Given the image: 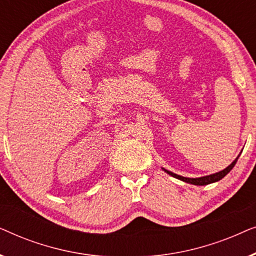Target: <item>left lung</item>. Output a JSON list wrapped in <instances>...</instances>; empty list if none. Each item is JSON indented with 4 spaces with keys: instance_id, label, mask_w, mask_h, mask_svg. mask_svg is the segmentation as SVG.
<instances>
[{
    "instance_id": "left-lung-1",
    "label": "left lung",
    "mask_w": 256,
    "mask_h": 256,
    "mask_svg": "<svg viewBox=\"0 0 256 256\" xmlns=\"http://www.w3.org/2000/svg\"><path fill=\"white\" fill-rule=\"evenodd\" d=\"M238 158H239V156H238L234 160L233 162L230 163V166L226 168V169L219 171V172L208 174V176H204V177H198V178H188V177H183V176H180V174H176L171 172V171H169V170H166V169H163V170L166 171V174H169L170 176L177 178V180H183V182H185V183H190V184H194V185H208V184L214 183V182H218V180H222V178L225 177L226 174H228L230 171L233 169L234 166H236Z\"/></svg>"
}]
</instances>
